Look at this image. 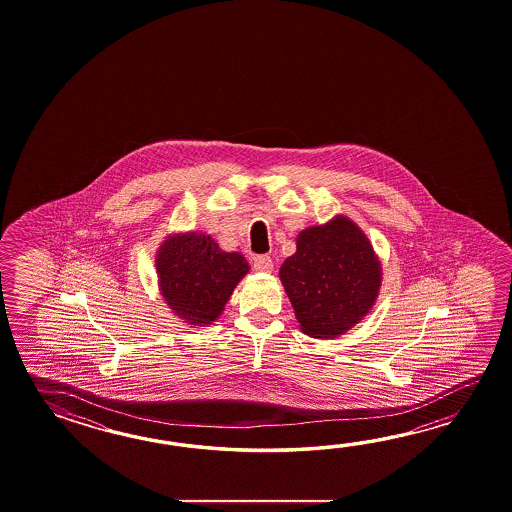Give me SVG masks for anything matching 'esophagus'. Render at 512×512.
I'll return each instance as SVG.
<instances>
[{"mask_svg":"<svg viewBox=\"0 0 512 512\" xmlns=\"http://www.w3.org/2000/svg\"><path fill=\"white\" fill-rule=\"evenodd\" d=\"M254 269H256V271L258 272H271V256H267V254H260V256H254Z\"/></svg>","mask_w":512,"mask_h":512,"instance_id":"esophagus-1","label":"esophagus"}]
</instances>
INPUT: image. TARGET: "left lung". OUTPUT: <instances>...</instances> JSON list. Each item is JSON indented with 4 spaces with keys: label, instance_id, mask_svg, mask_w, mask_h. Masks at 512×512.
<instances>
[{
    "label": "left lung",
    "instance_id": "obj_1",
    "mask_svg": "<svg viewBox=\"0 0 512 512\" xmlns=\"http://www.w3.org/2000/svg\"><path fill=\"white\" fill-rule=\"evenodd\" d=\"M381 274L370 240L344 216L300 232L280 267L300 329L313 338L338 337L368 315Z\"/></svg>",
    "mask_w": 512,
    "mask_h": 512
}]
</instances>
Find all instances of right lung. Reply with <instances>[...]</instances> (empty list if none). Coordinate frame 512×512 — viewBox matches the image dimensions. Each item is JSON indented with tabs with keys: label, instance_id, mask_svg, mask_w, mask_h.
Here are the masks:
<instances>
[{
	"label": "right lung",
	"instance_id": "obj_1",
	"mask_svg": "<svg viewBox=\"0 0 512 512\" xmlns=\"http://www.w3.org/2000/svg\"><path fill=\"white\" fill-rule=\"evenodd\" d=\"M155 265L166 304L192 326L212 324L249 271L240 252H223L199 232L168 238Z\"/></svg>",
	"mask_w": 512,
	"mask_h": 512
}]
</instances>
